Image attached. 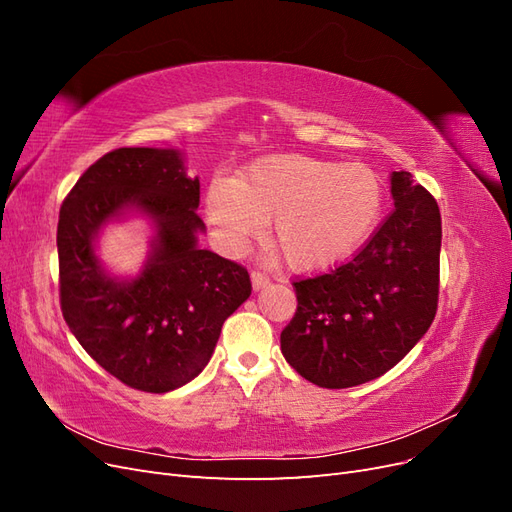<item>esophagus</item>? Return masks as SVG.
Masks as SVG:
<instances>
[{"label":"esophagus","mask_w":512,"mask_h":512,"mask_svg":"<svg viewBox=\"0 0 512 512\" xmlns=\"http://www.w3.org/2000/svg\"><path fill=\"white\" fill-rule=\"evenodd\" d=\"M269 282H271L269 275H265L262 271H252V286H254V290L265 288Z\"/></svg>","instance_id":"esophagus-1"}]
</instances>
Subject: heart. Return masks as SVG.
I'll use <instances>...</instances> for the list:
<instances>
[{
	"instance_id": "obj_1",
	"label": "heart",
	"mask_w": 512,
	"mask_h": 512,
	"mask_svg": "<svg viewBox=\"0 0 512 512\" xmlns=\"http://www.w3.org/2000/svg\"><path fill=\"white\" fill-rule=\"evenodd\" d=\"M382 203V179L371 166L284 153L258 160L237 183L215 181L207 215L230 247H243L271 222V243L288 265L320 271L359 250Z\"/></svg>"
}]
</instances>
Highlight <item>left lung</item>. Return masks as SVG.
I'll return each mask as SVG.
<instances>
[{
    "mask_svg": "<svg viewBox=\"0 0 512 512\" xmlns=\"http://www.w3.org/2000/svg\"><path fill=\"white\" fill-rule=\"evenodd\" d=\"M395 209L354 254L292 282L297 312L282 331L290 367L322 389H348L395 367L438 309L442 218L412 175L391 177Z\"/></svg>",
    "mask_w": 512,
    "mask_h": 512,
    "instance_id": "obj_1",
    "label": "left lung"
}]
</instances>
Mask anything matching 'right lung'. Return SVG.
<instances>
[{
	"instance_id": "add662e5",
	"label": "right lung",
	"mask_w": 512,
	"mask_h": 512,
	"mask_svg": "<svg viewBox=\"0 0 512 512\" xmlns=\"http://www.w3.org/2000/svg\"><path fill=\"white\" fill-rule=\"evenodd\" d=\"M200 183L173 149L121 147L91 164L59 209V303L85 352L130 389L166 393L209 363L224 320L252 294L239 262L196 245ZM136 206L159 235L144 273L117 283L93 252L97 230Z\"/></svg>"
}]
</instances>
